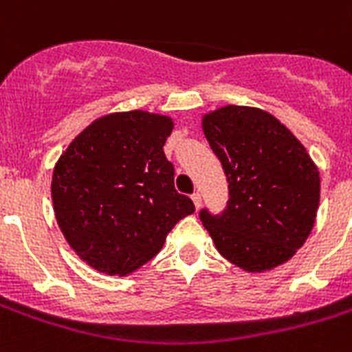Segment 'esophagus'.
Returning <instances> with one entry per match:
<instances>
[{
  "mask_svg": "<svg viewBox=\"0 0 352 352\" xmlns=\"http://www.w3.org/2000/svg\"><path fill=\"white\" fill-rule=\"evenodd\" d=\"M191 201H193L195 208H197V210H199V208H201V202H202L201 193H193V195H191Z\"/></svg>",
  "mask_w": 352,
  "mask_h": 352,
  "instance_id": "esophagus-1",
  "label": "esophagus"
}]
</instances>
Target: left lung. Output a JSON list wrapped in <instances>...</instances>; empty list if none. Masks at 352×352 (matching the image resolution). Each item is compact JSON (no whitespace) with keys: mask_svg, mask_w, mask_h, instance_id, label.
I'll use <instances>...</instances> for the list:
<instances>
[{"mask_svg":"<svg viewBox=\"0 0 352 352\" xmlns=\"http://www.w3.org/2000/svg\"><path fill=\"white\" fill-rule=\"evenodd\" d=\"M201 126L230 182L228 210L201 211L217 251L245 273L285 264L315 226L318 166L293 131L260 108L226 104L204 113Z\"/></svg>","mask_w":352,"mask_h":352,"instance_id":"1","label":"left lung"}]
</instances>
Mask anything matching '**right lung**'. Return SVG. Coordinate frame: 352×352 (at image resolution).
Here are the masks:
<instances>
[{
  "label": "right lung",
  "mask_w": 352,
  "mask_h": 352,
  "mask_svg": "<svg viewBox=\"0 0 352 352\" xmlns=\"http://www.w3.org/2000/svg\"><path fill=\"white\" fill-rule=\"evenodd\" d=\"M175 122L146 110L111 111L77 133L52 173L56 221L79 258L126 276L162 250L195 206L173 186L164 142Z\"/></svg>",
  "instance_id": "1"
}]
</instances>
